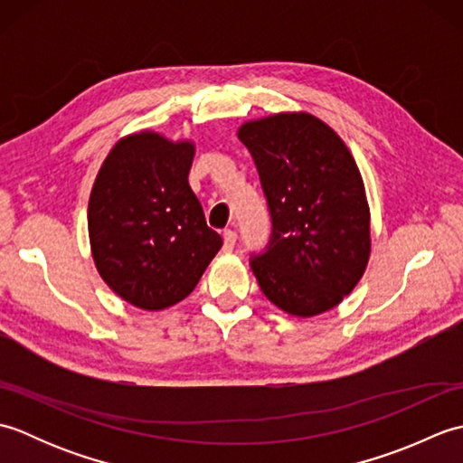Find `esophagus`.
Masks as SVG:
<instances>
[{
  "mask_svg": "<svg viewBox=\"0 0 463 463\" xmlns=\"http://www.w3.org/2000/svg\"><path fill=\"white\" fill-rule=\"evenodd\" d=\"M222 241H224V250L231 252L234 249V242H237V232H234V231H224L222 232Z\"/></svg>",
  "mask_w": 463,
  "mask_h": 463,
  "instance_id": "34e87169",
  "label": "esophagus"
}]
</instances>
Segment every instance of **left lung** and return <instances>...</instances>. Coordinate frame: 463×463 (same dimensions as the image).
<instances>
[{
    "mask_svg": "<svg viewBox=\"0 0 463 463\" xmlns=\"http://www.w3.org/2000/svg\"><path fill=\"white\" fill-rule=\"evenodd\" d=\"M237 135L272 214L270 247L250 262L262 294L297 318L332 310L360 282L372 252L366 186L350 149L307 111L244 121Z\"/></svg>",
    "mask_w": 463,
    "mask_h": 463,
    "instance_id": "obj_1",
    "label": "left lung"
}]
</instances>
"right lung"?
Instances as JSON below:
<instances>
[{"instance_id":"1","label":"right lung","mask_w":463,"mask_h":463,"mask_svg":"<svg viewBox=\"0 0 463 463\" xmlns=\"http://www.w3.org/2000/svg\"><path fill=\"white\" fill-rule=\"evenodd\" d=\"M194 141L156 131L121 137L95 176L87 229L103 282L141 310L184 300L221 250L189 184Z\"/></svg>"}]
</instances>
